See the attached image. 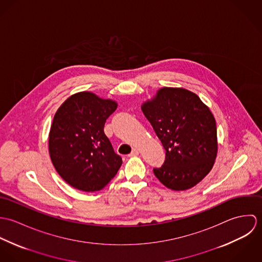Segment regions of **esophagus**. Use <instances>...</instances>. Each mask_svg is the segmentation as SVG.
<instances>
[{
  "label": "esophagus",
  "mask_w": 262,
  "mask_h": 262,
  "mask_svg": "<svg viewBox=\"0 0 262 262\" xmlns=\"http://www.w3.org/2000/svg\"><path fill=\"white\" fill-rule=\"evenodd\" d=\"M139 149H137V148H133L132 149V152L130 153V155L129 156H136V155H139Z\"/></svg>",
  "instance_id": "1"
}]
</instances>
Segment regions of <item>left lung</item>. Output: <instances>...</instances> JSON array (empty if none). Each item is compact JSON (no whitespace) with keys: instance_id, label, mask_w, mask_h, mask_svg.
Instances as JSON below:
<instances>
[{"instance_id":"left-lung-1","label":"left lung","mask_w":262,"mask_h":262,"mask_svg":"<svg viewBox=\"0 0 262 262\" xmlns=\"http://www.w3.org/2000/svg\"><path fill=\"white\" fill-rule=\"evenodd\" d=\"M141 110L165 149L153 172L172 190L198 185L212 169L218 152L216 121L198 95L184 88L159 89Z\"/></svg>"}]
</instances>
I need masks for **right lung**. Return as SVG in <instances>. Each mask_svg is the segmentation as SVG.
I'll use <instances>...</instances> for the list:
<instances>
[{"label":"right lung","instance_id":"add662e5","mask_svg":"<svg viewBox=\"0 0 262 262\" xmlns=\"http://www.w3.org/2000/svg\"><path fill=\"white\" fill-rule=\"evenodd\" d=\"M117 107L114 100L79 92L55 113L48 150L54 168L70 186L83 191L101 190L122 165L104 133L106 120Z\"/></svg>","mask_w":262,"mask_h":262}]
</instances>
